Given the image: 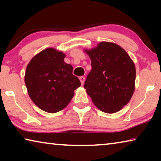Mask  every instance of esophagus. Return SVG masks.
Listing matches in <instances>:
<instances>
[{
    "label": "esophagus",
    "mask_w": 161,
    "mask_h": 161,
    "mask_svg": "<svg viewBox=\"0 0 161 161\" xmlns=\"http://www.w3.org/2000/svg\"><path fill=\"white\" fill-rule=\"evenodd\" d=\"M80 81H81V85H83L84 84V81H85V77H80Z\"/></svg>",
    "instance_id": "obj_1"
}]
</instances>
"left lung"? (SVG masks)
<instances>
[{"label":"left lung","mask_w":161,"mask_h":161,"mask_svg":"<svg viewBox=\"0 0 161 161\" xmlns=\"http://www.w3.org/2000/svg\"><path fill=\"white\" fill-rule=\"evenodd\" d=\"M84 52L92 64L84 85L86 93L103 112L120 111L135 90L136 67L131 58L121 46L111 42H99Z\"/></svg>","instance_id":"8db88e82"}]
</instances>
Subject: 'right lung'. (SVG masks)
<instances>
[{"label": "right lung", "mask_w": 161, "mask_h": 161, "mask_svg": "<svg viewBox=\"0 0 161 161\" xmlns=\"http://www.w3.org/2000/svg\"><path fill=\"white\" fill-rule=\"evenodd\" d=\"M66 54L53 47L35 55L25 70V83L31 100L40 109L56 113L64 108L81 86L73 67L64 61Z\"/></svg>", "instance_id": "add662e5"}]
</instances>
